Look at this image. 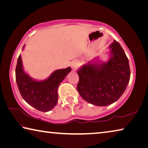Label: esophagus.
<instances>
[{"instance_id": "esophagus-1", "label": "esophagus", "mask_w": 148, "mask_h": 148, "mask_svg": "<svg viewBox=\"0 0 148 148\" xmlns=\"http://www.w3.org/2000/svg\"><path fill=\"white\" fill-rule=\"evenodd\" d=\"M71 66L72 67V69H73L74 71H76V70L77 69V66H78V62H77V61H72L71 62Z\"/></svg>"}]
</instances>
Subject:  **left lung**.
I'll return each instance as SVG.
<instances>
[{
    "mask_svg": "<svg viewBox=\"0 0 148 148\" xmlns=\"http://www.w3.org/2000/svg\"><path fill=\"white\" fill-rule=\"evenodd\" d=\"M106 61L95 57L77 70L79 94L92 105L106 106L117 101L128 86L131 71L129 60L118 42L110 45Z\"/></svg>",
    "mask_w": 148,
    "mask_h": 148,
    "instance_id": "1",
    "label": "left lung"
}]
</instances>
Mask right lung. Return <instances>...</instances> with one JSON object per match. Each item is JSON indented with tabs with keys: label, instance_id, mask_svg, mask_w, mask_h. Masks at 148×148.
<instances>
[{
	"label": "right lung",
	"instance_id": "1",
	"mask_svg": "<svg viewBox=\"0 0 148 148\" xmlns=\"http://www.w3.org/2000/svg\"><path fill=\"white\" fill-rule=\"evenodd\" d=\"M24 48L25 45L22 50ZM71 70L69 66L66 69L56 70L45 79H34L25 71L20 54L16 69V83L27 103L39 111L47 112L57 105L58 87Z\"/></svg>",
	"mask_w": 148,
	"mask_h": 148
}]
</instances>
